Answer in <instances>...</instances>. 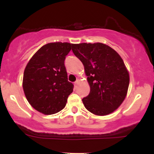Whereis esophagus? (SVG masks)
<instances>
[{"label":"esophagus","mask_w":154,"mask_h":154,"mask_svg":"<svg viewBox=\"0 0 154 154\" xmlns=\"http://www.w3.org/2000/svg\"><path fill=\"white\" fill-rule=\"evenodd\" d=\"M78 83H79V80L77 79V80H76L75 82V85H78Z\"/></svg>","instance_id":"obj_1"}]
</instances>
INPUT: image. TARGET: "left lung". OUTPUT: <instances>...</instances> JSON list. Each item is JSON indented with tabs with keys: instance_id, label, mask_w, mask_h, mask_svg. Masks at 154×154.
I'll use <instances>...</instances> for the list:
<instances>
[{
	"instance_id": "8db88e82",
	"label": "left lung",
	"mask_w": 154,
	"mask_h": 154,
	"mask_svg": "<svg viewBox=\"0 0 154 154\" xmlns=\"http://www.w3.org/2000/svg\"><path fill=\"white\" fill-rule=\"evenodd\" d=\"M74 54L85 67L91 91L82 98L85 107L98 116L111 114L128 93L130 76L121 56L103 43L72 44Z\"/></svg>"
}]
</instances>
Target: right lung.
Listing matches in <instances>:
<instances>
[{
	"label": "right lung",
	"mask_w": 154,
	"mask_h": 154,
	"mask_svg": "<svg viewBox=\"0 0 154 154\" xmlns=\"http://www.w3.org/2000/svg\"><path fill=\"white\" fill-rule=\"evenodd\" d=\"M69 43H48L26 64L23 90L29 104L46 115L62 110L74 85L69 82L64 60L72 49Z\"/></svg>",
	"instance_id": "1"
}]
</instances>
